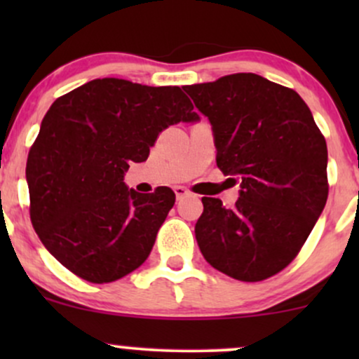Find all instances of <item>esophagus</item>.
I'll return each mask as SVG.
<instances>
[{
  "instance_id": "obj_1",
  "label": "esophagus",
  "mask_w": 359,
  "mask_h": 359,
  "mask_svg": "<svg viewBox=\"0 0 359 359\" xmlns=\"http://www.w3.org/2000/svg\"><path fill=\"white\" fill-rule=\"evenodd\" d=\"M174 192H175V196H177V199H182L184 196H187L189 194V191L185 187H182V185H177V187L174 189Z\"/></svg>"
}]
</instances>
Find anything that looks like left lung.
Segmentation results:
<instances>
[{
    "label": "left lung",
    "instance_id": "1",
    "mask_svg": "<svg viewBox=\"0 0 359 359\" xmlns=\"http://www.w3.org/2000/svg\"><path fill=\"white\" fill-rule=\"evenodd\" d=\"M209 118L216 163L240 179L224 208L203 197L196 240L205 262L241 282H262L294 262L327 201V145L294 89L251 72L184 86Z\"/></svg>",
    "mask_w": 359,
    "mask_h": 359
}]
</instances>
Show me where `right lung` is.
Masks as SVG:
<instances>
[{
    "label": "right lung",
    "mask_w": 359,
    "mask_h": 359,
    "mask_svg": "<svg viewBox=\"0 0 359 359\" xmlns=\"http://www.w3.org/2000/svg\"><path fill=\"white\" fill-rule=\"evenodd\" d=\"M177 86L104 77L57 97L28 151L30 219L43 246L74 275L109 283L148 258L175 194L128 189L131 162H145L165 128L196 121Z\"/></svg>",
    "instance_id": "add662e5"
}]
</instances>
